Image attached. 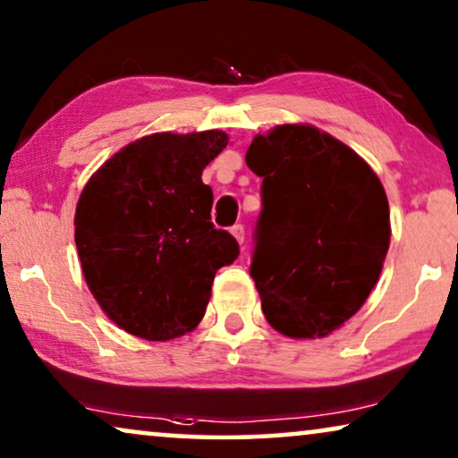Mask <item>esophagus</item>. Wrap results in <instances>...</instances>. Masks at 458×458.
Returning a JSON list of instances; mask_svg holds the SVG:
<instances>
[{
	"instance_id": "34e87169",
	"label": "esophagus",
	"mask_w": 458,
	"mask_h": 458,
	"mask_svg": "<svg viewBox=\"0 0 458 458\" xmlns=\"http://www.w3.org/2000/svg\"><path fill=\"white\" fill-rule=\"evenodd\" d=\"M230 233H233V236L236 241H239V245H242V242H245V228H242L241 224H236V225H233V228H230Z\"/></svg>"
}]
</instances>
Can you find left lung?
Here are the masks:
<instances>
[{"label": "left lung", "mask_w": 458, "mask_h": 458, "mask_svg": "<svg viewBox=\"0 0 458 458\" xmlns=\"http://www.w3.org/2000/svg\"><path fill=\"white\" fill-rule=\"evenodd\" d=\"M247 165L264 178L251 276L266 320L293 339L328 337L364 306L392 224L379 175L310 123L261 133Z\"/></svg>", "instance_id": "left-lung-1"}]
</instances>
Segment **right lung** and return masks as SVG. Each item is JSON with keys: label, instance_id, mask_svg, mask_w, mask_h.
I'll return each instance as SVG.
<instances>
[{"label": "right lung", "instance_id": "obj_1", "mask_svg": "<svg viewBox=\"0 0 458 458\" xmlns=\"http://www.w3.org/2000/svg\"><path fill=\"white\" fill-rule=\"evenodd\" d=\"M230 142L219 130L157 131L125 144L91 174L75 209L83 278L108 318L146 341L203 320L222 266L239 258L211 224L203 169Z\"/></svg>", "mask_w": 458, "mask_h": 458}]
</instances>
